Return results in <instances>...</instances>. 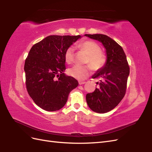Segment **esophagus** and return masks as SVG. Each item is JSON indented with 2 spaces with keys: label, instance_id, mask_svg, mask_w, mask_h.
Listing matches in <instances>:
<instances>
[{
  "label": "esophagus",
  "instance_id": "esophagus-1",
  "mask_svg": "<svg viewBox=\"0 0 152 152\" xmlns=\"http://www.w3.org/2000/svg\"><path fill=\"white\" fill-rule=\"evenodd\" d=\"M79 85H83L84 84H86V82H82V81H79Z\"/></svg>",
  "mask_w": 152,
  "mask_h": 152
}]
</instances>
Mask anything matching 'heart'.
I'll return each mask as SVG.
<instances>
[{"mask_svg":"<svg viewBox=\"0 0 152 152\" xmlns=\"http://www.w3.org/2000/svg\"><path fill=\"white\" fill-rule=\"evenodd\" d=\"M79 48L88 54L87 63H89L91 66L90 65H75L68 69V73L70 76L76 79L84 80L89 75L91 72V67L94 70H98L102 68L106 62V58L104 55L101 53L102 50L99 45L93 41H84L79 45ZM65 59L66 62L68 64H71L73 62V59H74L73 47L70 46L66 50Z\"/></svg>","mask_w":152,"mask_h":152,"instance_id":"obj_1","label":"heart"}]
</instances>
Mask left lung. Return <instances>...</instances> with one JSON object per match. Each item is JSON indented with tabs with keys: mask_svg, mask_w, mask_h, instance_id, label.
I'll use <instances>...</instances> for the list:
<instances>
[{
	"mask_svg": "<svg viewBox=\"0 0 152 152\" xmlns=\"http://www.w3.org/2000/svg\"><path fill=\"white\" fill-rule=\"evenodd\" d=\"M102 43L106 49L107 59L104 66L92 76L100 78L99 87L86 95V102L93 112L104 113L111 111L121 102L126 94L129 66L122 48L115 41L103 34H86Z\"/></svg>",
	"mask_w": 152,
	"mask_h": 152,
	"instance_id": "1",
	"label": "left lung"
}]
</instances>
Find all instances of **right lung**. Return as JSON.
<instances>
[{
    "label": "right lung",
    "instance_id": "add662e5",
    "mask_svg": "<svg viewBox=\"0 0 152 152\" xmlns=\"http://www.w3.org/2000/svg\"><path fill=\"white\" fill-rule=\"evenodd\" d=\"M80 35H49L31 47L24 70L27 91L35 103L49 112L65 105L70 92L79 85L67 76L65 53Z\"/></svg>",
    "mask_w": 152,
    "mask_h": 152
}]
</instances>
